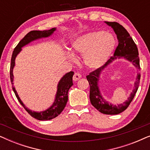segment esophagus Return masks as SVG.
I'll list each match as a JSON object with an SVG mask.
<instances>
[{
    "label": "esophagus",
    "instance_id": "obj_1",
    "mask_svg": "<svg viewBox=\"0 0 150 150\" xmlns=\"http://www.w3.org/2000/svg\"><path fill=\"white\" fill-rule=\"evenodd\" d=\"M82 77V76L81 74L79 73H75L74 74L73 76V81H79V80L81 79V78Z\"/></svg>",
    "mask_w": 150,
    "mask_h": 150
}]
</instances>
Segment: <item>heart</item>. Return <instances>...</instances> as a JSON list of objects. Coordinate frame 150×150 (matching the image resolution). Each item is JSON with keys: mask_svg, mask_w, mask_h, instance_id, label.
<instances>
[{"mask_svg": "<svg viewBox=\"0 0 150 150\" xmlns=\"http://www.w3.org/2000/svg\"><path fill=\"white\" fill-rule=\"evenodd\" d=\"M115 46L114 37L109 33L96 31L77 38L72 44L74 54L83 55V61L90 69H98L104 65ZM71 61L75 60L73 54H68Z\"/></svg>", "mask_w": 150, "mask_h": 150, "instance_id": "1", "label": "heart"}]
</instances>
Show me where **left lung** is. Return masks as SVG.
I'll return each instance as SVG.
<instances>
[{
    "label": "left lung",
    "mask_w": 150,
    "mask_h": 150,
    "mask_svg": "<svg viewBox=\"0 0 150 150\" xmlns=\"http://www.w3.org/2000/svg\"><path fill=\"white\" fill-rule=\"evenodd\" d=\"M105 23L113 28L118 40V46L116 48L113 56L110 57L103 66L89 73V74L87 76V79L90 85L89 98L92 105L103 114L117 115L124 111L132 101L139 88L141 78L140 74H137L136 81L134 83V89L130 93V97L124 103L117 104V106L108 103L102 97L98 86L100 74L108 65L111 63L115 59L120 58H124L127 61H130L139 70L140 64H139V52L137 45L135 44L132 38L124 26L115 22H105Z\"/></svg>",
    "instance_id": "obj_1"
}]
</instances>
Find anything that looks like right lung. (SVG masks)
<instances>
[{
	"label": "right lung",
	"mask_w": 150,
	"mask_h": 150,
	"mask_svg": "<svg viewBox=\"0 0 150 150\" xmlns=\"http://www.w3.org/2000/svg\"><path fill=\"white\" fill-rule=\"evenodd\" d=\"M56 30V28H52L48 30H32L26 35L24 38L18 43V44L14 48L11 56V66H10V79H11V83L13 84V69L15 66V59L17 57V55L19 54L20 51L22 50V48L25 45L29 44L30 42L33 41L38 40V39L48 38ZM74 75V71H69V72L65 74L61 78L60 81L59 82L58 85H57V91L56 96H55L54 101L53 102L52 105L46 109L44 111L41 112H35L32 111L31 110H29L27 107H26L25 105L20 100V98L18 96L17 91L15 89V87L12 85V89H13L14 93L16 98H18V101L20 104L23 106L26 111L28 112V114L30 116L35 119H37L38 120L45 121V120H50L52 119H54L60 115L61 112L64 109L65 105H66L67 100H68V91L71 86L73 85L72 77Z\"/></svg>",
	"instance_id": "obj_1"
}]
</instances>
